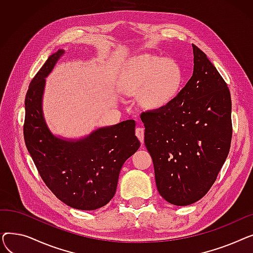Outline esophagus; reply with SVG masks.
<instances>
[{
  "label": "esophagus",
  "instance_id": "obj_1",
  "mask_svg": "<svg viewBox=\"0 0 253 253\" xmlns=\"http://www.w3.org/2000/svg\"><path fill=\"white\" fill-rule=\"evenodd\" d=\"M135 134H136L137 138L140 140V142L143 143V141H144V129L142 127H137L135 129Z\"/></svg>",
  "mask_w": 253,
  "mask_h": 253
}]
</instances>
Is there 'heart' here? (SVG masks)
Wrapping results in <instances>:
<instances>
[{
    "label": "heart",
    "instance_id": "b5f03b06",
    "mask_svg": "<svg viewBox=\"0 0 253 253\" xmlns=\"http://www.w3.org/2000/svg\"><path fill=\"white\" fill-rule=\"evenodd\" d=\"M181 81V71L174 61L147 56L135 63L124 90L129 94H139L144 91L142 103L149 109L158 110L176 96Z\"/></svg>",
    "mask_w": 253,
    "mask_h": 253
}]
</instances>
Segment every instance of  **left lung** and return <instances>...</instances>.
Returning <instances> with one entry per match:
<instances>
[{
  "mask_svg": "<svg viewBox=\"0 0 253 253\" xmlns=\"http://www.w3.org/2000/svg\"><path fill=\"white\" fill-rule=\"evenodd\" d=\"M194 72L164 108L140 114L157 189L185 206L204 197L228 157L233 134L229 87L205 53L193 44Z\"/></svg>",
  "mask_w": 253,
  "mask_h": 253,
  "instance_id": "obj_1",
  "label": "left lung"
}]
</instances>
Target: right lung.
Masks as SVG:
<instances>
[{
    "label": "right lung",
    "mask_w": 253,
    "mask_h": 253,
    "mask_svg": "<svg viewBox=\"0 0 253 253\" xmlns=\"http://www.w3.org/2000/svg\"><path fill=\"white\" fill-rule=\"evenodd\" d=\"M52 54L33 78L25 95L23 136L40 176L60 201L73 208L95 210L108 204L120 170L139 148L135 121L97 129L88 137L68 141L51 134L42 113L45 78L63 54Z\"/></svg>",
    "instance_id": "right-lung-1"
}]
</instances>
